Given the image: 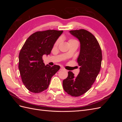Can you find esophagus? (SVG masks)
<instances>
[{"instance_id":"1","label":"esophagus","mask_w":122,"mask_h":122,"mask_svg":"<svg viewBox=\"0 0 122 122\" xmlns=\"http://www.w3.org/2000/svg\"><path fill=\"white\" fill-rule=\"evenodd\" d=\"M60 70H65V69L63 67H61Z\"/></svg>"}]
</instances>
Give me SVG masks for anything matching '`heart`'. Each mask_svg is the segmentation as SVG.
<instances>
[{"label": "heart", "instance_id": "b5f03b06", "mask_svg": "<svg viewBox=\"0 0 122 122\" xmlns=\"http://www.w3.org/2000/svg\"><path fill=\"white\" fill-rule=\"evenodd\" d=\"M75 41H76V40L73 39H70L69 40L68 42H69V43H70L74 42H75ZM60 39L57 40L55 42V43H54V47H57V46H58V44L60 43Z\"/></svg>", "mask_w": 122, "mask_h": 122}]
</instances>
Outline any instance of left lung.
Here are the masks:
<instances>
[{"mask_svg":"<svg viewBox=\"0 0 122 122\" xmlns=\"http://www.w3.org/2000/svg\"><path fill=\"white\" fill-rule=\"evenodd\" d=\"M80 43V54L77 62L80 72L74 77L68 72L67 78L62 81L64 91L73 97H79L89 90L100 71L102 50L97 40L88 31L83 29L70 31Z\"/></svg>","mask_w":122,"mask_h":122,"instance_id":"8db88e82","label":"left lung"}]
</instances>
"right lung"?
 <instances>
[{
	"label": "right lung",
	"mask_w": 122,
	"mask_h": 122,
	"mask_svg": "<svg viewBox=\"0 0 122 122\" xmlns=\"http://www.w3.org/2000/svg\"><path fill=\"white\" fill-rule=\"evenodd\" d=\"M62 30L36 31L29 36L20 51L19 70L25 86L34 93H39L48 87L52 77L60 67L45 65L43 55L51 53L54 44Z\"/></svg>",
	"instance_id": "1"
}]
</instances>
